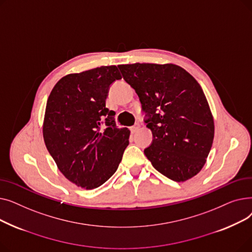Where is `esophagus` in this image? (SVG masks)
I'll return each mask as SVG.
<instances>
[{
	"label": "esophagus",
	"mask_w": 252,
	"mask_h": 252,
	"mask_svg": "<svg viewBox=\"0 0 252 252\" xmlns=\"http://www.w3.org/2000/svg\"><path fill=\"white\" fill-rule=\"evenodd\" d=\"M139 128H140V125H139V124H136L135 126H130V131L134 134V133H136V131L139 130Z\"/></svg>",
	"instance_id": "obj_1"
}]
</instances>
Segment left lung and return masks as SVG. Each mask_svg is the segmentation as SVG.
Here are the masks:
<instances>
[{
  "instance_id": "8db88e82",
  "label": "left lung",
  "mask_w": 252,
  "mask_h": 252,
  "mask_svg": "<svg viewBox=\"0 0 252 252\" xmlns=\"http://www.w3.org/2000/svg\"><path fill=\"white\" fill-rule=\"evenodd\" d=\"M139 96L153 140L144 150L153 167L175 182L202 169L213 146L214 117L196 79L175 64L118 65Z\"/></svg>"
}]
</instances>
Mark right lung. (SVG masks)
Returning <instances> with one entry per match:
<instances>
[{"label": "right lung", "instance_id": "obj_1", "mask_svg": "<svg viewBox=\"0 0 252 252\" xmlns=\"http://www.w3.org/2000/svg\"><path fill=\"white\" fill-rule=\"evenodd\" d=\"M121 78L115 65L71 73L48 98L46 147L64 177L78 187H100L115 173L128 145L129 130L118 128L115 112L106 108L109 88Z\"/></svg>", "mask_w": 252, "mask_h": 252}]
</instances>
